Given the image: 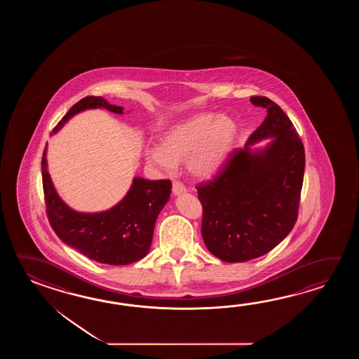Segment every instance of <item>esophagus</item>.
Listing matches in <instances>:
<instances>
[{"label": "esophagus", "instance_id": "1", "mask_svg": "<svg viewBox=\"0 0 359 359\" xmlns=\"http://www.w3.org/2000/svg\"><path fill=\"white\" fill-rule=\"evenodd\" d=\"M172 190H173L175 195H181V194L186 191V186L181 181L176 180V181H173V183H172Z\"/></svg>", "mask_w": 359, "mask_h": 359}]
</instances>
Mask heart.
Returning a JSON list of instances; mask_svg holds the SVG:
<instances>
[{"label":"heart","mask_w":359,"mask_h":359,"mask_svg":"<svg viewBox=\"0 0 359 359\" xmlns=\"http://www.w3.org/2000/svg\"><path fill=\"white\" fill-rule=\"evenodd\" d=\"M236 136L237 124L227 115L201 113L167 132L161 149H149L146 159L163 172H173L186 161L192 176L208 178L227 159Z\"/></svg>","instance_id":"obj_1"}]
</instances>
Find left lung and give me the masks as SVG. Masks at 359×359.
I'll return each mask as SVG.
<instances>
[{
    "label": "left lung",
    "mask_w": 359,
    "mask_h": 359,
    "mask_svg": "<svg viewBox=\"0 0 359 359\" xmlns=\"http://www.w3.org/2000/svg\"><path fill=\"white\" fill-rule=\"evenodd\" d=\"M267 109L248 145L276 137L264 150H233L217 175L196 186L203 205L201 235L217 258L235 263L259 258L290 233L298 219L304 178L302 138L272 100L252 96Z\"/></svg>",
    "instance_id": "obj_1"
}]
</instances>
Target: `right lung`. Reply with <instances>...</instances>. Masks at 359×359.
<instances>
[{"label":"right lung","instance_id":"1","mask_svg":"<svg viewBox=\"0 0 359 359\" xmlns=\"http://www.w3.org/2000/svg\"><path fill=\"white\" fill-rule=\"evenodd\" d=\"M95 107L123 113V107L110 105L101 96H87L70 107L53 132L59 130L70 116ZM41 167L47 218L62 243L90 259L111 266L135 263L149 252L155 222L170 196L169 180L149 181L136 177L126 198L114 208L101 213H76L55 191L47 173L46 147Z\"/></svg>","mask_w":359,"mask_h":359}]
</instances>
